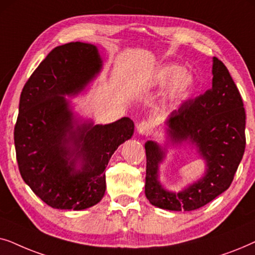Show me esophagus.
Listing matches in <instances>:
<instances>
[{"mask_svg":"<svg viewBox=\"0 0 255 255\" xmlns=\"http://www.w3.org/2000/svg\"><path fill=\"white\" fill-rule=\"evenodd\" d=\"M137 131H138V133L140 134V135H147L149 132H151V124H149L148 122L142 121V122H140V123L138 124Z\"/></svg>","mask_w":255,"mask_h":255,"instance_id":"esophagus-1","label":"esophagus"}]
</instances>
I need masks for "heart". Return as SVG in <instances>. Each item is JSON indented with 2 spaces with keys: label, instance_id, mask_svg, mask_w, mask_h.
<instances>
[{
  "label": "heart",
  "instance_id": "b5f03b06",
  "mask_svg": "<svg viewBox=\"0 0 255 255\" xmlns=\"http://www.w3.org/2000/svg\"><path fill=\"white\" fill-rule=\"evenodd\" d=\"M153 86L167 87L170 86L169 99L175 103L186 100L195 87V80L186 69L179 65H165L154 73L152 78Z\"/></svg>",
  "mask_w": 255,
  "mask_h": 255
}]
</instances>
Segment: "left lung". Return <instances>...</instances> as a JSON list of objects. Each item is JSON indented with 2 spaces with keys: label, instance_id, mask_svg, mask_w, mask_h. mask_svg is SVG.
Wrapping results in <instances>:
<instances>
[{
  "label": "left lung",
  "instance_id": "8db88e82",
  "mask_svg": "<svg viewBox=\"0 0 255 255\" xmlns=\"http://www.w3.org/2000/svg\"><path fill=\"white\" fill-rule=\"evenodd\" d=\"M212 87L187 100L166 121L175 144L189 141L207 162V173L180 193L168 191L158 180L165 152L148 140L146 149L145 195L149 203L172 211H191L215 200L231 186L246 146V114L240 93L223 62L212 60Z\"/></svg>",
  "mask_w": 255,
  "mask_h": 255
}]
</instances>
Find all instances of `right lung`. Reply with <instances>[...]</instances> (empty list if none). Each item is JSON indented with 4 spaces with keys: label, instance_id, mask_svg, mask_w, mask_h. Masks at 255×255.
<instances>
[{
    "label": "right lung",
    "instance_id": "right-lung-1",
    "mask_svg": "<svg viewBox=\"0 0 255 255\" xmlns=\"http://www.w3.org/2000/svg\"><path fill=\"white\" fill-rule=\"evenodd\" d=\"M101 66L95 45H61L40 62L20 94L13 131L19 173L33 193L54 209L83 210L99 203L106 193L111 155L133 134L128 117L74 128L65 95L81 92Z\"/></svg>",
    "mask_w": 255,
    "mask_h": 255
}]
</instances>
